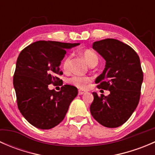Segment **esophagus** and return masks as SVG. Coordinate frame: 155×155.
<instances>
[{
    "label": "esophagus",
    "mask_w": 155,
    "mask_h": 155,
    "mask_svg": "<svg viewBox=\"0 0 155 155\" xmlns=\"http://www.w3.org/2000/svg\"><path fill=\"white\" fill-rule=\"evenodd\" d=\"M78 93H79V95H82V94H85V91H82V90H79V92H78Z\"/></svg>",
    "instance_id": "esophagus-1"
}]
</instances>
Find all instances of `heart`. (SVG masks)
Instances as JSON below:
<instances>
[{"mask_svg":"<svg viewBox=\"0 0 155 155\" xmlns=\"http://www.w3.org/2000/svg\"><path fill=\"white\" fill-rule=\"evenodd\" d=\"M82 56L86 61L87 64L89 66L94 64L98 62V57L96 53L91 49H85L82 52ZM72 54H68L64 57L62 61V67L64 70L68 71L70 67V62H71ZM91 81V78L90 76H79V75H73L71 77L68 78V82L74 85V86L79 87V88H85L88 85L89 82Z\"/></svg>","mask_w":155,"mask_h":155,"instance_id":"b5f03b06","label":"heart"}]
</instances>
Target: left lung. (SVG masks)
<instances>
[{"mask_svg": "<svg viewBox=\"0 0 155 155\" xmlns=\"http://www.w3.org/2000/svg\"><path fill=\"white\" fill-rule=\"evenodd\" d=\"M106 60V68L95 82L108 96L93 92L92 116L101 125L118 127L126 122L138 106L143 73L139 55L128 45L115 39H104L92 44Z\"/></svg>", "mask_w": 155, "mask_h": 155, "instance_id": "1", "label": "left lung"}]
</instances>
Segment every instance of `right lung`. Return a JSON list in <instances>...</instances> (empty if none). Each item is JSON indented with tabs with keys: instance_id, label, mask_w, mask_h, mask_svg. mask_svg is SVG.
<instances>
[{
	"instance_id": "obj_1",
	"label": "right lung",
	"mask_w": 155,
	"mask_h": 155,
	"mask_svg": "<svg viewBox=\"0 0 155 155\" xmlns=\"http://www.w3.org/2000/svg\"><path fill=\"white\" fill-rule=\"evenodd\" d=\"M79 43L37 41L20 52L13 76L17 106L26 120L37 128L48 130L60 124L77 96L75 86L64 85L60 91L49 90L58 83L61 61L67 48Z\"/></svg>"
}]
</instances>
